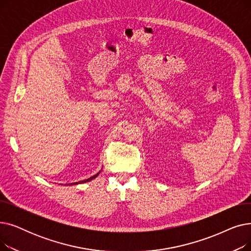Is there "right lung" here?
<instances>
[{
    "label": "right lung",
    "mask_w": 251,
    "mask_h": 251,
    "mask_svg": "<svg viewBox=\"0 0 251 251\" xmlns=\"http://www.w3.org/2000/svg\"><path fill=\"white\" fill-rule=\"evenodd\" d=\"M99 174H100V172H99L97 175L92 176V177H90V178H88V179H86V180H83V181H79V182H75V183H72V184H79V183H85V182H88V181H90V180H92V179H95L96 177H98V176H99ZM67 185H69V184H67Z\"/></svg>",
    "instance_id": "obj_1"
}]
</instances>
